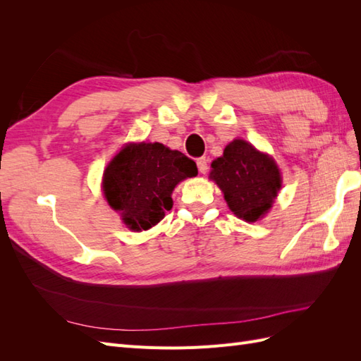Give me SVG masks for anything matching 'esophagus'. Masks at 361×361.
Listing matches in <instances>:
<instances>
[{
	"label": "esophagus",
	"mask_w": 361,
	"mask_h": 361,
	"mask_svg": "<svg viewBox=\"0 0 361 361\" xmlns=\"http://www.w3.org/2000/svg\"><path fill=\"white\" fill-rule=\"evenodd\" d=\"M197 169L202 174H204L207 171V169H209V164H207V158L202 157L197 159Z\"/></svg>",
	"instance_id": "1"
}]
</instances>
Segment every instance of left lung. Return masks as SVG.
I'll use <instances>...</instances> for the list:
<instances>
[{
	"mask_svg": "<svg viewBox=\"0 0 361 361\" xmlns=\"http://www.w3.org/2000/svg\"><path fill=\"white\" fill-rule=\"evenodd\" d=\"M211 179L221 188L231 211L253 223L264 216L281 188L274 159L244 140H233L212 164Z\"/></svg>",
	"mask_w": 361,
	"mask_h": 361,
	"instance_id": "8db88e82",
	"label": "left lung"
}]
</instances>
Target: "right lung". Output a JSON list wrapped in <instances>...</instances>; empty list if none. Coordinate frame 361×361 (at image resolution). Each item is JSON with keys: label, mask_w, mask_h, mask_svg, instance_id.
<instances>
[{"label": "right lung", "mask_w": 361, "mask_h": 361, "mask_svg": "<svg viewBox=\"0 0 361 361\" xmlns=\"http://www.w3.org/2000/svg\"><path fill=\"white\" fill-rule=\"evenodd\" d=\"M197 174V166L182 152L161 143L123 147L104 173V194L130 231H147L173 206L176 185Z\"/></svg>", "instance_id": "right-lung-1"}]
</instances>
